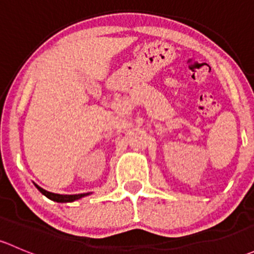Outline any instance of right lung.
<instances>
[{"label":"right lung","mask_w":254,"mask_h":254,"mask_svg":"<svg viewBox=\"0 0 254 254\" xmlns=\"http://www.w3.org/2000/svg\"><path fill=\"white\" fill-rule=\"evenodd\" d=\"M35 187H37V189L43 194V195H45L47 198L50 199V200L56 201V203H72V201L78 200V199L84 198V196H88L92 194V193H82V194H71V195L65 194V195H63V194L50 193V191L45 190V189H43L42 187L37 186V184H35Z\"/></svg>","instance_id":"right-lung-1"}]
</instances>
